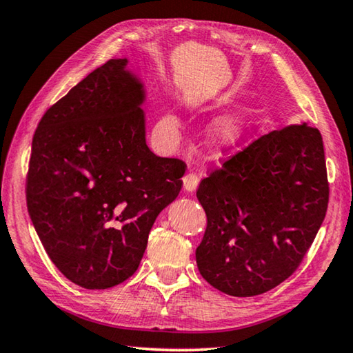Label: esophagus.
<instances>
[{"label":"esophagus","mask_w":353,"mask_h":353,"mask_svg":"<svg viewBox=\"0 0 353 353\" xmlns=\"http://www.w3.org/2000/svg\"><path fill=\"white\" fill-rule=\"evenodd\" d=\"M183 190L188 191V193H193V191L198 188V183H199V177L193 174V172H188L187 176H183Z\"/></svg>","instance_id":"obj_1"}]
</instances>
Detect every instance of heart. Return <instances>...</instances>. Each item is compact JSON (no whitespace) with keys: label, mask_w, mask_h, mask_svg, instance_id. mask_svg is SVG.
I'll list each match as a JSON object with an SVG mask.
<instances>
[{"label":"heart","mask_w":353,"mask_h":353,"mask_svg":"<svg viewBox=\"0 0 353 353\" xmlns=\"http://www.w3.org/2000/svg\"><path fill=\"white\" fill-rule=\"evenodd\" d=\"M163 128L174 130L179 128V118L176 115H166L163 118ZM248 117L244 112H232L219 117L212 126V141L219 148H229L236 145L246 132Z\"/></svg>","instance_id":"b5f03b06"}]
</instances>
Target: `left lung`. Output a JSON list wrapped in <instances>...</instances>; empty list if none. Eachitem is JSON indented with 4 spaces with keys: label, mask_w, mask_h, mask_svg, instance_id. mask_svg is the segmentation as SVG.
Listing matches in <instances>:
<instances>
[{
    "label": "left lung",
    "mask_w": 353,
    "mask_h": 353,
    "mask_svg": "<svg viewBox=\"0 0 353 353\" xmlns=\"http://www.w3.org/2000/svg\"><path fill=\"white\" fill-rule=\"evenodd\" d=\"M201 276L235 297L276 288L301 265L328 205L321 132L294 124L260 137L202 179Z\"/></svg>",
    "instance_id": "obj_1"
}]
</instances>
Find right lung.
Listing matches in <instances>:
<instances>
[{
  "instance_id": "1",
  "label": "right lung",
  "mask_w": 353,
  "mask_h": 353,
  "mask_svg": "<svg viewBox=\"0 0 353 353\" xmlns=\"http://www.w3.org/2000/svg\"><path fill=\"white\" fill-rule=\"evenodd\" d=\"M128 63L110 59L92 71L46 110L32 139L29 216L57 270L87 290L139 270L187 168L148 148L145 83Z\"/></svg>"
}]
</instances>
